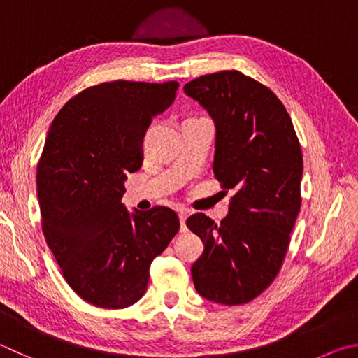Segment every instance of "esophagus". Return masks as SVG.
I'll return each instance as SVG.
<instances>
[{"label": "esophagus", "instance_id": "1", "mask_svg": "<svg viewBox=\"0 0 358 358\" xmlns=\"http://www.w3.org/2000/svg\"><path fill=\"white\" fill-rule=\"evenodd\" d=\"M189 216L187 210H180L178 211V217H180V224H181V231H186V219Z\"/></svg>", "mask_w": 358, "mask_h": 358}]
</instances>
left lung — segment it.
<instances>
[{
  "label": "left lung",
  "instance_id": "8db88e82",
  "mask_svg": "<svg viewBox=\"0 0 358 358\" xmlns=\"http://www.w3.org/2000/svg\"><path fill=\"white\" fill-rule=\"evenodd\" d=\"M185 92L216 123L214 178L235 192L219 225L203 213L186 220L205 245L191 269L194 287L211 302L247 303L274 282L287 255L302 201L301 144L278 96L241 71L199 76Z\"/></svg>",
  "mask_w": 358,
  "mask_h": 358
}]
</instances>
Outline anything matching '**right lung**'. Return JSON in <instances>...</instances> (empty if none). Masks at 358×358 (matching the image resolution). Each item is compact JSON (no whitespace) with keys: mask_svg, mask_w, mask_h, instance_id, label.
<instances>
[{"mask_svg":"<svg viewBox=\"0 0 358 358\" xmlns=\"http://www.w3.org/2000/svg\"><path fill=\"white\" fill-rule=\"evenodd\" d=\"M178 83L117 80L70 99L48 129L37 166L42 231L78 296L125 308L145 294L150 264L180 230L167 206L129 214L123 181L142 164L153 117L172 105Z\"/></svg>","mask_w":358,"mask_h":358,"instance_id":"obj_1","label":"right lung"}]
</instances>
